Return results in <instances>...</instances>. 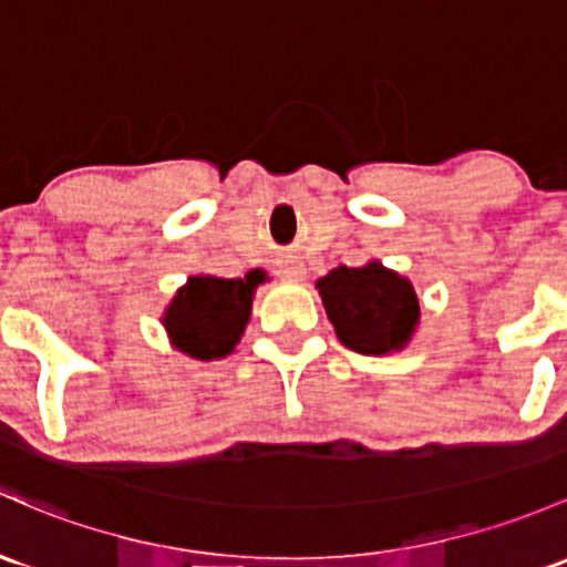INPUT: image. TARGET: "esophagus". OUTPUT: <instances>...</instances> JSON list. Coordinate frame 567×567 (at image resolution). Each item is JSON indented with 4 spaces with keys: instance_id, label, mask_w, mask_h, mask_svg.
<instances>
[{
    "instance_id": "esophagus-1",
    "label": "esophagus",
    "mask_w": 567,
    "mask_h": 567,
    "mask_svg": "<svg viewBox=\"0 0 567 567\" xmlns=\"http://www.w3.org/2000/svg\"><path fill=\"white\" fill-rule=\"evenodd\" d=\"M277 274L282 279H290V282H299V279H303V266L299 264V260H282V264H279V268H277Z\"/></svg>"
}]
</instances>
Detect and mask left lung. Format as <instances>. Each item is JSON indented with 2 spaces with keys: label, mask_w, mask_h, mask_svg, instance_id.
I'll use <instances>...</instances> for the list:
<instances>
[{
  "label": "left lung",
  "mask_w": 567,
  "mask_h": 567,
  "mask_svg": "<svg viewBox=\"0 0 567 567\" xmlns=\"http://www.w3.org/2000/svg\"><path fill=\"white\" fill-rule=\"evenodd\" d=\"M315 288L339 342L361 355L402 353L421 323L413 282L374 258L355 268H331Z\"/></svg>",
  "instance_id": "obj_1"
}]
</instances>
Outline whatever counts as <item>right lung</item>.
Wrapping results in <instances>:
<instances>
[{
    "label": "right lung",
    "instance_id": "add662e5",
    "mask_svg": "<svg viewBox=\"0 0 567 567\" xmlns=\"http://www.w3.org/2000/svg\"><path fill=\"white\" fill-rule=\"evenodd\" d=\"M268 282L264 268H252L238 279L193 274L176 290L163 312L171 344L195 361H219L236 350L252 318L258 285Z\"/></svg>",
    "mask_w": 567,
    "mask_h": 567
}]
</instances>
